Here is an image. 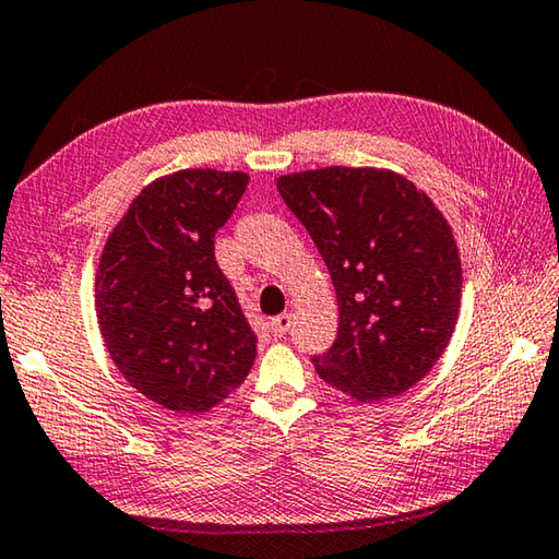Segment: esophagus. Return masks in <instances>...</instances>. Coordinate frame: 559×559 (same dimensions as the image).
<instances>
[{
    "label": "esophagus",
    "mask_w": 559,
    "mask_h": 559,
    "mask_svg": "<svg viewBox=\"0 0 559 559\" xmlns=\"http://www.w3.org/2000/svg\"><path fill=\"white\" fill-rule=\"evenodd\" d=\"M292 323H294V316L292 313H280L277 319L270 321V333L275 335V338H282V335L289 333Z\"/></svg>",
    "instance_id": "obj_1"
}]
</instances>
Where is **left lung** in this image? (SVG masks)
Here are the masks:
<instances>
[{
  "mask_svg": "<svg viewBox=\"0 0 559 559\" xmlns=\"http://www.w3.org/2000/svg\"><path fill=\"white\" fill-rule=\"evenodd\" d=\"M309 230L338 299V338L313 357L325 384L355 402L418 384L455 333L462 265L430 197L384 167H321L277 177Z\"/></svg>",
  "mask_w": 559,
  "mask_h": 559,
  "instance_id": "1",
  "label": "left lung"
}]
</instances>
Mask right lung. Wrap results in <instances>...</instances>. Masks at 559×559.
<instances>
[{
	"instance_id": "add662e5",
	"label": "right lung",
	"mask_w": 559,
	"mask_h": 559,
	"mask_svg": "<svg viewBox=\"0 0 559 559\" xmlns=\"http://www.w3.org/2000/svg\"><path fill=\"white\" fill-rule=\"evenodd\" d=\"M250 177L189 167L141 189L104 243L94 309L116 370L175 414H204L252 370L258 338L214 258Z\"/></svg>"
}]
</instances>
